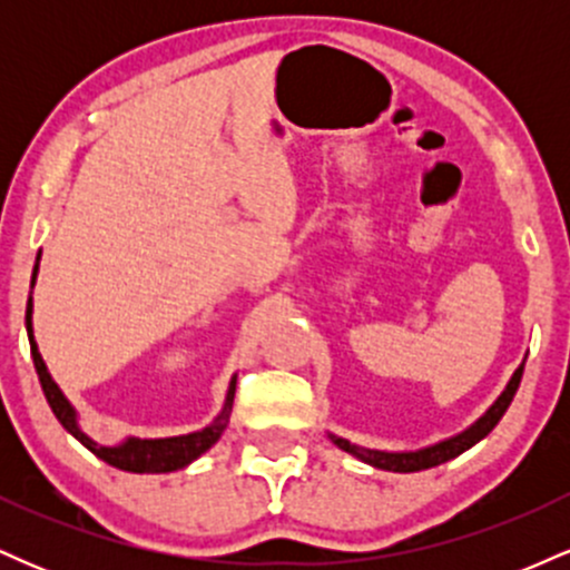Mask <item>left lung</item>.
<instances>
[{
	"mask_svg": "<svg viewBox=\"0 0 570 570\" xmlns=\"http://www.w3.org/2000/svg\"><path fill=\"white\" fill-rule=\"evenodd\" d=\"M522 367H525V362H522L520 367L514 370V375L509 377L507 389H503L499 399H495V402L490 404V407L482 412L480 417H476L472 426L458 431V434L448 436V440L426 444V448H417V450H375V448H362V444L343 440V436L332 434V431H326V434H330V440L335 442L340 450H345L348 455L358 458L362 463H370V466L383 469V472L410 474V472H423V469H431V466H440V463L450 461V458H458L461 453H466L469 448H474L476 442L485 440L490 431L495 429V423L501 421L503 412H507V407L512 404V399L517 394V385H520V377H522Z\"/></svg>",
	"mask_w": 570,
	"mask_h": 570,
	"instance_id": "8db88e82",
	"label": "left lung"
}]
</instances>
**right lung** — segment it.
I'll use <instances>...</instances> for the list:
<instances>
[{
	"label": "right lung",
	"instance_id": "obj_1",
	"mask_svg": "<svg viewBox=\"0 0 570 570\" xmlns=\"http://www.w3.org/2000/svg\"><path fill=\"white\" fill-rule=\"evenodd\" d=\"M37 273H39V257L35 265V273H31V289L37 284ZM26 335H29V345H31V358H35V370L39 375V383H42L45 399H48L50 410L58 417L63 429L75 436L77 442H82L85 448L90 450L96 458L107 461L109 466L122 469V472H134V474H166V472H176V469H185L193 461L212 450L217 440L222 436V431L227 429L230 423V412H233V399H235V381L238 375L230 377V385H227L225 394V404H222L219 415L214 417L208 426H203L198 431H189V434H179V436H158V440H141V436H126L122 442L117 444H101L96 442L94 436L85 434L80 426V412L75 410V404L63 396V391L58 389V383L53 381V375L48 372V364H45L42 353L37 348L35 340V303L26 305Z\"/></svg>",
	"mask_w": 570,
	"mask_h": 570
}]
</instances>
